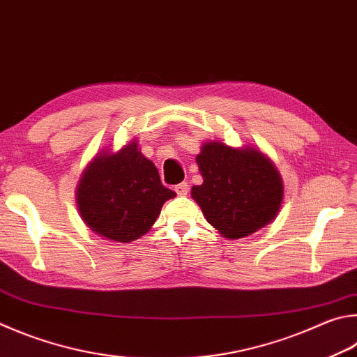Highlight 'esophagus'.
<instances>
[{
    "instance_id": "1",
    "label": "esophagus",
    "mask_w": 357,
    "mask_h": 357,
    "mask_svg": "<svg viewBox=\"0 0 357 357\" xmlns=\"http://www.w3.org/2000/svg\"><path fill=\"white\" fill-rule=\"evenodd\" d=\"M174 192H176L179 197H185L187 193H189V184H187V183L176 184V185H174Z\"/></svg>"
}]
</instances>
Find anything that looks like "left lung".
<instances>
[{"instance_id": "8db88e82", "label": "left lung", "mask_w": 357, "mask_h": 357, "mask_svg": "<svg viewBox=\"0 0 357 357\" xmlns=\"http://www.w3.org/2000/svg\"><path fill=\"white\" fill-rule=\"evenodd\" d=\"M197 162L204 183L192 187V197L220 234L241 238L276 217L284 193L281 176L261 151L207 142Z\"/></svg>"}]
</instances>
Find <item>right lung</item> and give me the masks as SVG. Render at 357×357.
Segmentation results:
<instances>
[{
	"mask_svg": "<svg viewBox=\"0 0 357 357\" xmlns=\"http://www.w3.org/2000/svg\"><path fill=\"white\" fill-rule=\"evenodd\" d=\"M158 168L132 142L116 154H100L77 185V206L90 229L115 242H132L151 228L167 199Z\"/></svg>",
	"mask_w": 357,
	"mask_h": 357,
	"instance_id": "1",
	"label": "right lung"
}]
</instances>
